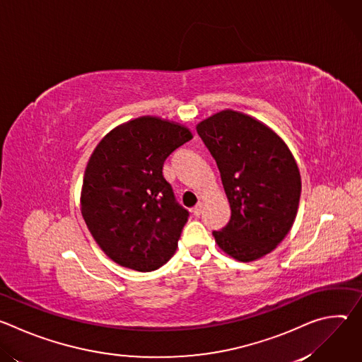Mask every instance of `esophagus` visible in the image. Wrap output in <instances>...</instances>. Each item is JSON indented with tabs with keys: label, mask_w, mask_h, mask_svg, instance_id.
Returning <instances> with one entry per match:
<instances>
[{
	"label": "esophagus",
	"mask_w": 362,
	"mask_h": 362,
	"mask_svg": "<svg viewBox=\"0 0 362 362\" xmlns=\"http://www.w3.org/2000/svg\"><path fill=\"white\" fill-rule=\"evenodd\" d=\"M202 211H203V204H202V203H197V204L194 206V208L192 209V214L197 218V216L202 215Z\"/></svg>",
	"instance_id": "34e87169"
}]
</instances>
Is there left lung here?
Returning a JSON list of instances; mask_svg holds the SVG:
<instances>
[{"label":"left lung","mask_w":362,"mask_h":362,"mask_svg":"<svg viewBox=\"0 0 362 362\" xmlns=\"http://www.w3.org/2000/svg\"><path fill=\"white\" fill-rule=\"evenodd\" d=\"M230 204V221L214 230L219 247L242 262L274 250L296 218L300 176L292 153L269 127L226 110L197 124Z\"/></svg>","instance_id":"1"}]
</instances>
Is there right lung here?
<instances>
[{
    "label": "right lung",
    "mask_w": 362,
    "mask_h": 362,
    "mask_svg": "<svg viewBox=\"0 0 362 362\" xmlns=\"http://www.w3.org/2000/svg\"><path fill=\"white\" fill-rule=\"evenodd\" d=\"M192 133L158 117L132 120L103 139L86 168L81 215L116 264L150 272L177 247L189 212L176 202L163 165Z\"/></svg>",
    "instance_id": "add662e5"
}]
</instances>
